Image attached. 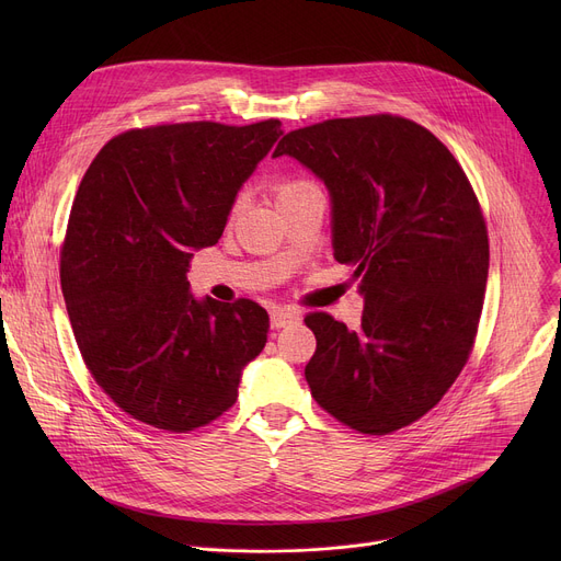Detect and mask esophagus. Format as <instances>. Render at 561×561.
I'll return each mask as SVG.
<instances>
[{
  "label": "esophagus",
  "mask_w": 561,
  "mask_h": 561,
  "mask_svg": "<svg viewBox=\"0 0 561 561\" xmlns=\"http://www.w3.org/2000/svg\"><path fill=\"white\" fill-rule=\"evenodd\" d=\"M298 320H300L298 311L286 309V307H273L271 309V328L273 330L288 328V325H293V322H298Z\"/></svg>",
  "instance_id": "34e87169"
}]
</instances>
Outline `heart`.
<instances>
[{
	"label": "heart",
	"mask_w": 561,
	"mask_h": 561,
	"mask_svg": "<svg viewBox=\"0 0 561 561\" xmlns=\"http://www.w3.org/2000/svg\"><path fill=\"white\" fill-rule=\"evenodd\" d=\"M305 186H309V184L307 182H282V184H277V202L288 197V195H293V193L300 191V188H305ZM241 204H243V199H236L233 211H239Z\"/></svg>",
	"instance_id": "1"
}]
</instances>
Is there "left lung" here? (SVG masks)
Listing matches in <instances>:
<instances>
[{
	"instance_id": "left-lung-1",
	"label": "left lung",
	"mask_w": 561,
	"mask_h": 561,
	"mask_svg": "<svg viewBox=\"0 0 561 561\" xmlns=\"http://www.w3.org/2000/svg\"><path fill=\"white\" fill-rule=\"evenodd\" d=\"M284 154L325 184L334 259L364 296L357 332L305 318L311 396L364 434L411 425L453 387L478 334L489 275L478 197L448 147L396 115L296 129L275 147Z\"/></svg>"
}]
</instances>
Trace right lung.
Segmentation results:
<instances>
[{
  "instance_id": "obj_1",
  "label": "right lung",
  "mask_w": 561,
  "mask_h": 561,
  "mask_svg": "<svg viewBox=\"0 0 561 561\" xmlns=\"http://www.w3.org/2000/svg\"><path fill=\"white\" fill-rule=\"evenodd\" d=\"M184 123L108 140L85 170L61 252V288L81 357L140 423L188 432L239 398L268 313L252 300L195 298L193 252L216 245L236 195L282 136Z\"/></svg>"
}]
</instances>
